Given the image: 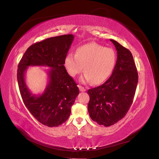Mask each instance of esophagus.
<instances>
[{"label": "esophagus", "mask_w": 159, "mask_h": 159, "mask_svg": "<svg viewBox=\"0 0 159 159\" xmlns=\"http://www.w3.org/2000/svg\"><path fill=\"white\" fill-rule=\"evenodd\" d=\"M79 88L80 89V92H85L86 91V89L85 88H83V86H80V85H79Z\"/></svg>", "instance_id": "34e87169"}]
</instances>
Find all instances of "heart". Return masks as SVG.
Instances as JSON below:
<instances>
[{
  "instance_id": "obj_1",
  "label": "heart",
  "mask_w": 159,
  "mask_h": 159,
  "mask_svg": "<svg viewBox=\"0 0 159 159\" xmlns=\"http://www.w3.org/2000/svg\"><path fill=\"white\" fill-rule=\"evenodd\" d=\"M116 54L114 49L96 43H90L78 48L75 55L69 53L64 59L67 73L74 77L83 71V83L100 84L107 80L114 69Z\"/></svg>"
}]
</instances>
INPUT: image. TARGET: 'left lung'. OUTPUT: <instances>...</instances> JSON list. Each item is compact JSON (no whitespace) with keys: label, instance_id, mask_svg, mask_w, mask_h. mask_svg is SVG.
Wrapping results in <instances>:
<instances>
[{"label":"left lung","instance_id":"obj_1","mask_svg":"<svg viewBox=\"0 0 159 159\" xmlns=\"http://www.w3.org/2000/svg\"><path fill=\"white\" fill-rule=\"evenodd\" d=\"M110 40L117 51L112 74L102 85L88 91L89 116L105 127L125 117L133 102L139 78L132 53L116 40Z\"/></svg>","mask_w":159,"mask_h":159}]
</instances>
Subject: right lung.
Wrapping results in <instances>:
<instances>
[{
  "label": "right lung",
  "mask_w": 159,
  "mask_h": 159,
  "mask_svg": "<svg viewBox=\"0 0 159 159\" xmlns=\"http://www.w3.org/2000/svg\"><path fill=\"white\" fill-rule=\"evenodd\" d=\"M74 36L52 37L34 43L19 62L17 80L22 99L35 119L48 127H58L69 118L71 107L79 94L77 84L67 72L64 59ZM30 66H47L48 84L42 95H32L25 83L24 74Z\"/></svg>",
  "instance_id": "right-lung-1"
}]
</instances>
